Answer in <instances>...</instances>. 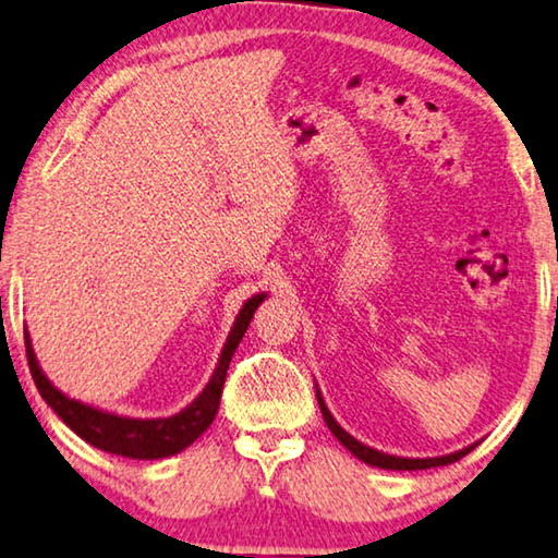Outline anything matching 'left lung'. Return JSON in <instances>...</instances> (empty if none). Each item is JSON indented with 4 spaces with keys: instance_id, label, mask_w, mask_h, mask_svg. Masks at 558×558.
Returning <instances> with one entry per match:
<instances>
[{
    "instance_id": "obj_1",
    "label": "left lung",
    "mask_w": 558,
    "mask_h": 558,
    "mask_svg": "<svg viewBox=\"0 0 558 558\" xmlns=\"http://www.w3.org/2000/svg\"><path fill=\"white\" fill-rule=\"evenodd\" d=\"M315 397H317V404H320V412H323L325 424H327V427H330L332 435L340 439V445H342L344 449H350V452L355 454V457L360 459V462H365V464H369V466H379V470L414 472V470H429V466H445V464L457 462V459H462L464 454H470L472 449L476 447V445H470V447L459 449V452H452V454L424 457V459H420V457H414V459H412V457H395V454L379 452V449H373V447L362 445L360 439H355V437L350 435V432H344V429L340 427L338 420H335L332 414H330V410H327V404H325V400H323L320 390H317V385H315Z\"/></svg>"
}]
</instances>
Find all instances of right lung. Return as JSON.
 Here are the masks:
<instances>
[{
  "instance_id": "add662e5",
  "label": "right lung",
  "mask_w": 558,
  "mask_h": 558,
  "mask_svg": "<svg viewBox=\"0 0 558 558\" xmlns=\"http://www.w3.org/2000/svg\"><path fill=\"white\" fill-rule=\"evenodd\" d=\"M268 298L265 293H258L247 298L241 313L235 315V323L228 332L223 350H220L218 365L210 375L208 385L203 387V392L185 404L181 412L171 414V417H156V420H136V417H123V414H113L99 410V407L78 402L74 397H69L51 385V379L44 375L39 367V360L34 355L32 338L24 330L26 342V360H29V369L37 390L44 397L51 410H54L69 429H74L78 437L88 441L92 447H99L109 454L129 457V459H163L183 452L185 447H191L203 432L210 427V422L216 420L220 392H223V383L228 375V365L238 344H241L243 335L251 325L255 311L263 300Z\"/></svg>"
}]
</instances>
